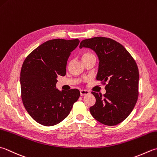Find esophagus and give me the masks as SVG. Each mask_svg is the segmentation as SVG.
I'll return each mask as SVG.
<instances>
[{
    "instance_id": "34e87169",
    "label": "esophagus",
    "mask_w": 157,
    "mask_h": 157,
    "mask_svg": "<svg viewBox=\"0 0 157 157\" xmlns=\"http://www.w3.org/2000/svg\"><path fill=\"white\" fill-rule=\"evenodd\" d=\"M90 94L89 91L86 90H80V95L81 96H84V95H88Z\"/></svg>"
}]
</instances>
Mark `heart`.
<instances>
[{"label": "heart", "instance_id": "heart-1", "mask_svg": "<svg viewBox=\"0 0 157 157\" xmlns=\"http://www.w3.org/2000/svg\"><path fill=\"white\" fill-rule=\"evenodd\" d=\"M90 55H93L92 54H90V53H84V54H82V58H84V57H87V56H90Z\"/></svg>", "mask_w": 157, "mask_h": 157}]
</instances>
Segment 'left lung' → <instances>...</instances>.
Wrapping results in <instances>:
<instances>
[{
	"label": "left lung",
	"mask_w": 157,
	"mask_h": 157,
	"mask_svg": "<svg viewBox=\"0 0 157 157\" xmlns=\"http://www.w3.org/2000/svg\"><path fill=\"white\" fill-rule=\"evenodd\" d=\"M93 50L99 58L97 79L107 82L103 94L92 92L96 103L91 115L101 123L116 125L127 118L138 97L139 71L136 61L123 45L112 39L93 37L83 40L79 48Z\"/></svg>",
	"instance_id": "obj_1"
}]
</instances>
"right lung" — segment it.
Returning a JSON list of instances; mask_svg holds the SVG:
<instances>
[{
  "mask_svg": "<svg viewBox=\"0 0 157 157\" xmlns=\"http://www.w3.org/2000/svg\"><path fill=\"white\" fill-rule=\"evenodd\" d=\"M78 39L49 40L24 60L20 73L21 99L36 122L50 127L65 119L79 99L78 89L59 90L58 75H66L67 60L78 45Z\"/></svg>",
  "mask_w": 157,
  "mask_h": 157,
  "instance_id": "right-lung-1",
  "label": "right lung"
}]
</instances>
